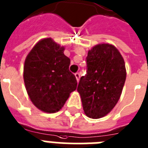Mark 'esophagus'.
<instances>
[{"label":"esophagus","mask_w":148,"mask_h":148,"mask_svg":"<svg viewBox=\"0 0 148 148\" xmlns=\"http://www.w3.org/2000/svg\"><path fill=\"white\" fill-rule=\"evenodd\" d=\"M75 77H76L77 80V82H78V81H79V80H80V74H79L78 72L75 73Z\"/></svg>","instance_id":"1"}]
</instances>
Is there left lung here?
Segmentation results:
<instances>
[{"label":"left lung","instance_id":"left-lung-1","mask_svg":"<svg viewBox=\"0 0 148 148\" xmlns=\"http://www.w3.org/2000/svg\"><path fill=\"white\" fill-rule=\"evenodd\" d=\"M86 74L80 77L77 91L86 116H106L118 103L126 79L122 55L110 44H99L89 50Z\"/></svg>","mask_w":148,"mask_h":148}]
</instances>
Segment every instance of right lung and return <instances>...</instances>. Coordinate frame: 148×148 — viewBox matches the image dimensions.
Returning a JSON list of instances; mask_svg holds the SVG:
<instances>
[{
  "instance_id": "obj_1",
  "label": "right lung",
  "mask_w": 148,
  "mask_h": 148,
  "mask_svg": "<svg viewBox=\"0 0 148 148\" xmlns=\"http://www.w3.org/2000/svg\"><path fill=\"white\" fill-rule=\"evenodd\" d=\"M64 50L51 38L43 39L32 48L24 63L29 97L38 109L48 113L59 111L77 85L69 71L71 60Z\"/></svg>"
}]
</instances>
